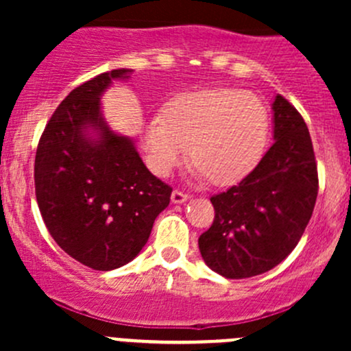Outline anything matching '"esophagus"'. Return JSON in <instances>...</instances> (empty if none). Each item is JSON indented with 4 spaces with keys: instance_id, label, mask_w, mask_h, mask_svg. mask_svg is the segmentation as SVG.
Listing matches in <instances>:
<instances>
[{
    "instance_id": "34e87169",
    "label": "esophagus",
    "mask_w": 351,
    "mask_h": 351,
    "mask_svg": "<svg viewBox=\"0 0 351 351\" xmlns=\"http://www.w3.org/2000/svg\"><path fill=\"white\" fill-rule=\"evenodd\" d=\"M189 200V193H183L180 190H173L171 193V202L173 204H183V202Z\"/></svg>"
}]
</instances>
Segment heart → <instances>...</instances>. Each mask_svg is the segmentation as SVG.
<instances>
[{
  "label": "heart",
  "mask_w": 351,
  "mask_h": 351,
  "mask_svg": "<svg viewBox=\"0 0 351 351\" xmlns=\"http://www.w3.org/2000/svg\"><path fill=\"white\" fill-rule=\"evenodd\" d=\"M268 130V110L256 95L208 88L180 95L165 117H151L144 123L143 146L156 175H169L190 149L193 175L232 185L256 168Z\"/></svg>",
  "instance_id": "b5f03b06"
}]
</instances>
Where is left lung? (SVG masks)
Returning <instances> with one entry per match:
<instances>
[{
	"instance_id": "left-lung-1",
	"label": "left lung",
	"mask_w": 351,
	"mask_h": 351,
	"mask_svg": "<svg viewBox=\"0 0 351 351\" xmlns=\"http://www.w3.org/2000/svg\"><path fill=\"white\" fill-rule=\"evenodd\" d=\"M274 139L256 168L210 198L215 217L198 238L207 267L226 278H250L284 261L316 205L317 166L302 115L275 97Z\"/></svg>"
}]
</instances>
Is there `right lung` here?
Returning a JSON list of instances; mask_svg holds the SVG:
<instances>
[{
	"mask_svg": "<svg viewBox=\"0 0 351 351\" xmlns=\"http://www.w3.org/2000/svg\"><path fill=\"white\" fill-rule=\"evenodd\" d=\"M130 69L74 88L45 125L35 154V197L54 241L93 270H115L139 254L171 186L146 168L129 137L110 130L100 97Z\"/></svg>",
	"mask_w": 351,
	"mask_h": 351,
	"instance_id": "right-lung-1",
	"label": "right lung"
}]
</instances>
